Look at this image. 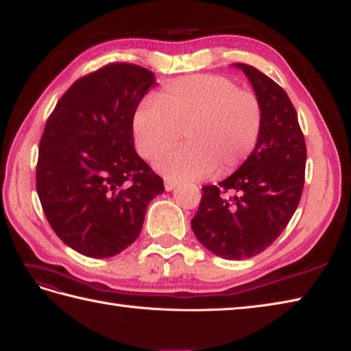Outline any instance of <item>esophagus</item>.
<instances>
[{
    "instance_id": "34e87169",
    "label": "esophagus",
    "mask_w": 351,
    "mask_h": 351,
    "mask_svg": "<svg viewBox=\"0 0 351 351\" xmlns=\"http://www.w3.org/2000/svg\"><path fill=\"white\" fill-rule=\"evenodd\" d=\"M176 185H178V182H176V181H170V180H166V182H164V187H166V190H167V191L175 190Z\"/></svg>"
}]
</instances>
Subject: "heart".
I'll use <instances>...</instances> for the list:
<instances>
[{
	"instance_id": "b5f03b06",
	"label": "heart",
	"mask_w": 351,
	"mask_h": 351,
	"mask_svg": "<svg viewBox=\"0 0 351 351\" xmlns=\"http://www.w3.org/2000/svg\"><path fill=\"white\" fill-rule=\"evenodd\" d=\"M263 125L258 97L223 75L195 74L176 79L143 101L132 117L135 147L154 160L180 143L187 146L158 158L155 169L170 181L226 175L252 155Z\"/></svg>"
}]
</instances>
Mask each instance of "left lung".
Here are the masks:
<instances>
[{"mask_svg": "<svg viewBox=\"0 0 351 351\" xmlns=\"http://www.w3.org/2000/svg\"><path fill=\"white\" fill-rule=\"evenodd\" d=\"M242 70L263 111L252 155L219 185L202 187L191 221L196 239L215 256L245 260L276 242L298 207L304 187L306 143L297 111L276 82L246 64Z\"/></svg>", "mask_w": 351, "mask_h": 351, "instance_id": "8db88e82", "label": "left lung"}]
</instances>
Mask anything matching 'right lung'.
<instances>
[{"label": "right lung", "instance_id": "add662e5", "mask_svg": "<svg viewBox=\"0 0 351 351\" xmlns=\"http://www.w3.org/2000/svg\"><path fill=\"white\" fill-rule=\"evenodd\" d=\"M155 74L111 64L74 82L48 119L36 189L47 221L71 250L117 256L135 242L162 180L135 152L132 117Z\"/></svg>", "mask_w": 351, "mask_h": 351}]
</instances>
